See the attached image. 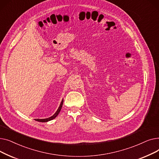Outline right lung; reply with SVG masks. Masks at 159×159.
I'll use <instances>...</instances> for the list:
<instances>
[{"label":"right lung","instance_id":"1","mask_svg":"<svg viewBox=\"0 0 159 159\" xmlns=\"http://www.w3.org/2000/svg\"><path fill=\"white\" fill-rule=\"evenodd\" d=\"M63 101H64V100L62 99V102H61V103L59 107H58V110H57V111L55 112V113L53 115H52V116H50V117L47 118V119H35V120L36 121H39V122H48V121H49V120H52L54 119L56 117V116L58 115V113H60V111H61V108H62V107Z\"/></svg>","mask_w":159,"mask_h":159}]
</instances>
